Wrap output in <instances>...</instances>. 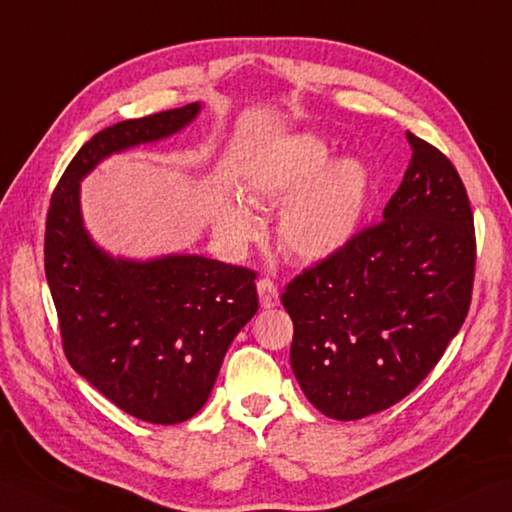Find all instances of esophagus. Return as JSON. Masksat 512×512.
Returning <instances> with one entry per match:
<instances>
[{"label":"esophagus","instance_id":"obj_1","mask_svg":"<svg viewBox=\"0 0 512 512\" xmlns=\"http://www.w3.org/2000/svg\"><path fill=\"white\" fill-rule=\"evenodd\" d=\"M257 292H259V303H261V307H266V310L279 305V290L270 279H266V277L259 279L257 281Z\"/></svg>","mask_w":512,"mask_h":512}]
</instances>
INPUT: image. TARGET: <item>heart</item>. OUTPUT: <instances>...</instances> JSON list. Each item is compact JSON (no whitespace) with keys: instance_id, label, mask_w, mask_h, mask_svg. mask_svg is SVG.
<instances>
[{"instance_id":"heart-1","label":"heart","mask_w":512,"mask_h":512,"mask_svg":"<svg viewBox=\"0 0 512 512\" xmlns=\"http://www.w3.org/2000/svg\"><path fill=\"white\" fill-rule=\"evenodd\" d=\"M334 159V148L314 135L283 139L246 181V198L259 209L281 211L277 240L285 255L323 261L347 246L366 209L368 172L358 159ZM218 231L235 248L255 242L261 222L242 202L227 200Z\"/></svg>"}]
</instances>
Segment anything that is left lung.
<instances>
[{"mask_svg": "<svg viewBox=\"0 0 512 512\" xmlns=\"http://www.w3.org/2000/svg\"><path fill=\"white\" fill-rule=\"evenodd\" d=\"M412 159L384 220L316 261L281 294L290 362L325 417L355 421L408 397L443 358L471 305L475 229L445 154L406 133Z\"/></svg>", "mask_w": 512, "mask_h": 512, "instance_id": "1", "label": "left lung"}]
</instances>
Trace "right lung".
Instances as JSON below:
<instances>
[{"mask_svg":"<svg viewBox=\"0 0 512 512\" xmlns=\"http://www.w3.org/2000/svg\"><path fill=\"white\" fill-rule=\"evenodd\" d=\"M200 104L126 120L93 135L58 181L45 220V277L74 371L130 417L192 419L229 344L259 307L257 275L200 255L113 259L80 216V181L102 159L178 133Z\"/></svg>","mask_w":512,"mask_h":512,"instance_id":"add662e5","label":"right lung"}]
</instances>
